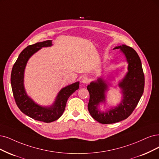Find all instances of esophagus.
<instances>
[{
  "label": "esophagus",
  "instance_id": "obj_1",
  "mask_svg": "<svg viewBox=\"0 0 159 159\" xmlns=\"http://www.w3.org/2000/svg\"><path fill=\"white\" fill-rule=\"evenodd\" d=\"M89 79L87 77V76H84V77H83V79H82L81 80V82L84 84H88L89 83Z\"/></svg>",
  "mask_w": 159,
  "mask_h": 159
}]
</instances>
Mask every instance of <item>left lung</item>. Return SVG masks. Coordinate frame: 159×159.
<instances>
[{
	"mask_svg": "<svg viewBox=\"0 0 159 159\" xmlns=\"http://www.w3.org/2000/svg\"><path fill=\"white\" fill-rule=\"evenodd\" d=\"M126 57L128 63V72L119 83L122 89L123 99L118 107L110 109L107 113H102L98 109L100 102H105V92L107 85L102 79L92 82L88 85L90 100L88 109L92 118L102 124H113L127 119L130 116L142 97L145 85V77L140 58L132 48L126 45L116 46Z\"/></svg>",
	"mask_w": 159,
	"mask_h": 159,
	"instance_id": "obj_1",
	"label": "left lung"
}]
</instances>
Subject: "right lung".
Instances as JSON below:
<instances>
[{"instance_id":"add662e5","label":"right lung","mask_w":159,"mask_h":159,"mask_svg":"<svg viewBox=\"0 0 159 159\" xmlns=\"http://www.w3.org/2000/svg\"><path fill=\"white\" fill-rule=\"evenodd\" d=\"M50 46L52 41L45 40L26 47L20 53L11 73V89L17 107L22 113L31 118L47 123L60 118L64 112L68 98L79 89V82L63 88L58 93L54 103L49 107L40 106L27 96L23 86V74L27 62L29 57L41 48Z\"/></svg>"}]
</instances>
